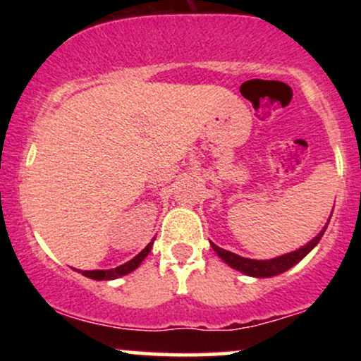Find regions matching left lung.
I'll use <instances>...</instances> for the list:
<instances>
[{"label": "left lung", "instance_id": "obj_1", "mask_svg": "<svg viewBox=\"0 0 361 361\" xmlns=\"http://www.w3.org/2000/svg\"><path fill=\"white\" fill-rule=\"evenodd\" d=\"M327 227V226H326ZM324 229L319 233L316 238L312 239L309 244H305L304 247H300V250L297 251H292L288 252V255H283V256H279V258H273V259H250V258H243V256H238L234 255V252L227 251V250H222V247H219L217 244L210 243L212 244V250L217 252L219 256H221V259L226 261L229 267H233L234 270L238 271H243L246 273V275L250 276H258V279H268V276H275V275H280V273L287 271L288 268H292L293 264L299 263V261L304 258L307 252H310L316 244L321 241L322 234H324Z\"/></svg>", "mask_w": 361, "mask_h": 361}]
</instances>
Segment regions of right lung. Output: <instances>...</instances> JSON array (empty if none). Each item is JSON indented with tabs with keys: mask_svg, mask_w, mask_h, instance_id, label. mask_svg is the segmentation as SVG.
Returning <instances> with one entry per match:
<instances>
[{
	"mask_svg": "<svg viewBox=\"0 0 361 361\" xmlns=\"http://www.w3.org/2000/svg\"><path fill=\"white\" fill-rule=\"evenodd\" d=\"M151 247H152V243L147 244L146 247H144L142 251L139 252L135 258H132L130 261H127L126 264H120V267L114 268V270H93V271H81L82 275L88 276L91 280H114V279H118V276H123L127 275V273L134 271L135 268L139 267L140 263H142L144 258L151 252Z\"/></svg>",
	"mask_w": 361,
	"mask_h": 361,
	"instance_id": "obj_1",
	"label": "right lung"
}]
</instances>
